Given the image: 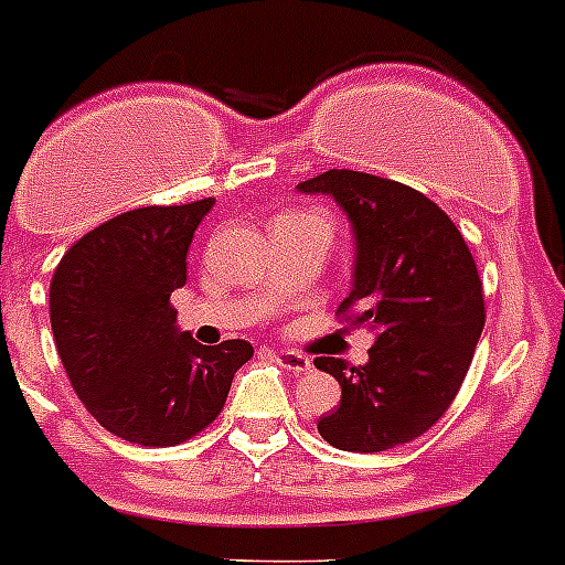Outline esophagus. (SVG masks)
<instances>
[{
	"label": "esophagus",
	"instance_id": "1",
	"mask_svg": "<svg viewBox=\"0 0 565 565\" xmlns=\"http://www.w3.org/2000/svg\"><path fill=\"white\" fill-rule=\"evenodd\" d=\"M274 360H277L282 369L294 371V374H306V371H311V360L302 354H297V351H274Z\"/></svg>",
	"mask_w": 565,
	"mask_h": 565
}]
</instances>
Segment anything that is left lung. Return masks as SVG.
Masks as SVG:
<instances>
[{
  "label": "left lung",
  "mask_w": 565,
  "mask_h": 565,
  "mask_svg": "<svg viewBox=\"0 0 565 565\" xmlns=\"http://www.w3.org/2000/svg\"><path fill=\"white\" fill-rule=\"evenodd\" d=\"M297 188L334 196L349 214L354 286L337 315L377 331L365 365L315 360L342 388L317 431L363 455L417 440L455 403L486 326L469 245L437 202L403 182L331 168Z\"/></svg>",
  "instance_id": "left-lung-1"
}]
</instances>
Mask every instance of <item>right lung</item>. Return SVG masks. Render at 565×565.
<instances>
[{"label":"right lung","instance_id":"1","mask_svg":"<svg viewBox=\"0 0 565 565\" xmlns=\"http://www.w3.org/2000/svg\"><path fill=\"white\" fill-rule=\"evenodd\" d=\"M214 200L148 205L76 239L51 279V329L76 397L110 434L177 446L220 417L250 342L177 329L188 245Z\"/></svg>","mask_w":565,"mask_h":565}]
</instances>
